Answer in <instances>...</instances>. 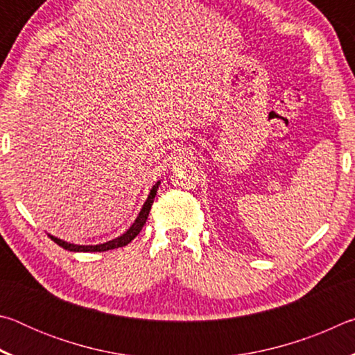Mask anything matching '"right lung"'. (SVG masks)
<instances>
[{
  "instance_id": "1",
  "label": "right lung",
  "mask_w": 355,
  "mask_h": 355,
  "mask_svg": "<svg viewBox=\"0 0 355 355\" xmlns=\"http://www.w3.org/2000/svg\"><path fill=\"white\" fill-rule=\"evenodd\" d=\"M161 182H156V184H153V188L150 189V194L147 197V200L144 202V205L141 208L139 214H137V218L135 219L133 224L128 228L127 232L123 233V235H120L117 238L111 239V241H106L103 244H95V245H80V244H71L64 241V239H59L53 235H48L50 236L53 241H55L58 245H61L65 250H70V252H105V250H111V249H117V248H123V245H127L128 243L133 241V239L139 235V232L142 230L144 224H146V220L148 218V213L150 209H152L153 205V199L156 196V191H158V186Z\"/></svg>"
}]
</instances>
